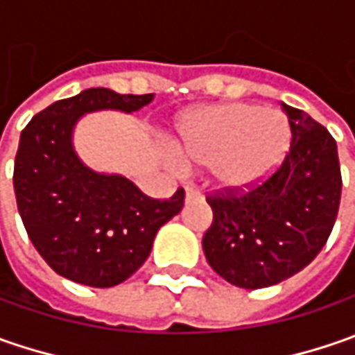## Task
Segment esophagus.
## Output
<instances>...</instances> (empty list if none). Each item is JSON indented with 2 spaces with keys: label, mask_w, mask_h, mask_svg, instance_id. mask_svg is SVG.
<instances>
[{
  "label": "esophagus",
  "mask_w": 355,
  "mask_h": 355,
  "mask_svg": "<svg viewBox=\"0 0 355 355\" xmlns=\"http://www.w3.org/2000/svg\"><path fill=\"white\" fill-rule=\"evenodd\" d=\"M185 199L187 201H198V199H201V191H199L198 187H193V185H187L185 187Z\"/></svg>",
  "instance_id": "esophagus-1"
}]
</instances>
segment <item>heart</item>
<instances>
[{
	"label": "heart",
	"mask_w": 355,
	"mask_h": 355,
	"mask_svg": "<svg viewBox=\"0 0 355 355\" xmlns=\"http://www.w3.org/2000/svg\"><path fill=\"white\" fill-rule=\"evenodd\" d=\"M291 138L288 118L280 110L245 103L217 104L185 120L178 156L209 166L219 187L249 189L279 168Z\"/></svg>",
	"instance_id": "obj_1"
}]
</instances>
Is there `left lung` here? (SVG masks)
I'll return each instance as SVG.
<instances>
[{"label": "left lung", "mask_w": 355, "mask_h": 355, "mask_svg": "<svg viewBox=\"0 0 355 355\" xmlns=\"http://www.w3.org/2000/svg\"><path fill=\"white\" fill-rule=\"evenodd\" d=\"M280 106L293 140L279 168L249 189L207 196L213 223L203 235L205 259L239 288H265L302 270L326 245L338 217L336 140L306 112Z\"/></svg>", "instance_id": "1"}]
</instances>
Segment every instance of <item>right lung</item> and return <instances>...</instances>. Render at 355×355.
<instances>
[{
    "instance_id": "1",
    "label": "right lung",
    "mask_w": 355,
    "mask_h": 355,
    "mask_svg": "<svg viewBox=\"0 0 355 355\" xmlns=\"http://www.w3.org/2000/svg\"><path fill=\"white\" fill-rule=\"evenodd\" d=\"M152 98L83 90L41 110L21 132L13 168L17 209L37 252L64 279L96 288L124 282L148 259L157 229L184 207L182 187L170 199L148 198L122 175L87 168L73 148L83 114L134 112Z\"/></svg>"
}]
</instances>
